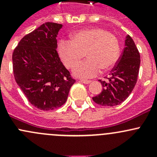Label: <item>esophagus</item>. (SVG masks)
Instances as JSON below:
<instances>
[{
    "instance_id": "1",
    "label": "esophagus",
    "mask_w": 157,
    "mask_h": 157,
    "mask_svg": "<svg viewBox=\"0 0 157 157\" xmlns=\"http://www.w3.org/2000/svg\"><path fill=\"white\" fill-rule=\"evenodd\" d=\"M79 81L84 83V84H89L90 83H91V80H80Z\"/></svg>"
}]
</instances>
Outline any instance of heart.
I'll list each match as a JSON object with an SVG mask.
<instances>
[{
    "label": "heart",
    "mask_w": 157,
    "mask_h": 157,
    "mask_svg": "<svg viewBox=\"0 0 157 157\" xmlns=\"http://www.w3.org/2000/svg\"><path fill=\"white\" fill-rule=\"evenodd\" d=\"M119 44L117 38L101 28H90L75 32L71 41L61 40L58 53L68 68L81 61L86 53L87 59L74 69V75L80 78H91L107 71L117 63L119 57Z\"/></svg>",
    "instance_id": "heart-1"
}]
</instances>
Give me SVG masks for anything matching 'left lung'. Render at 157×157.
<instances>
[{"instance_id": "left-lung-1", "label": "left lung", "mask_w": 157, "mask_h": 157, "mask_svg": "<svg viewBox=\"0 0 157 157\" xmlns=\"http://www.w3.org/2000/svg\"><path fill=\"white\" fill-rule=\"evenodd\" d=\"M140 64V53L134 40L128 35L122 54L111 71L108 81L99 80L102 91L93 100L103 106H115L124 102L131 94L137 80Z\"/></svg>"}]
</instances>
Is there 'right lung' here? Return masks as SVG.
Here are the masks:
<instances>
[{
	"label": "right lung",
	"instance_id": "right-lung-1",
	"mask_svg": "<svg viewBox=\"0 0 157 157\" xmlns=\"http://www.w3.org/2000/svg\"><path fill=\"white\" fill-rule=\"evenodd\" d=\"M62 25L45 23L26 35L13 52L17 85L36 108L53 110L66 102L75 83L57 52V35Z\"/></svg>",
	"mask_w": 157,
	"mask_h": 157
}]
</instances>
